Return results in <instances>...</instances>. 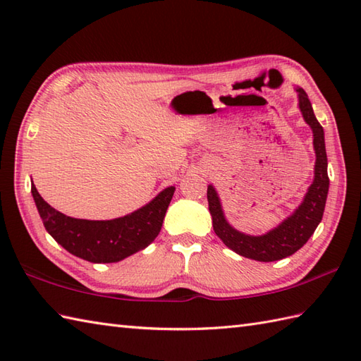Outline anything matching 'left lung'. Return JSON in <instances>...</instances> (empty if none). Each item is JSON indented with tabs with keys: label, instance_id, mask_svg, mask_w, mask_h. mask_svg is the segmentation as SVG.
<instances>
[{
	"label": "left lung",
	"instance_id": "left-lung-1",
	"mask_svg": "<svg viewBox=\"0 0 361 361\" xmlns=\"http://www.w3.org/2000/svg\"><path fill=\"white\" fill-rule=\"evenodd\" d=\"M299 97V109L304 121L310 126L313 132V147H315V178L305 194L302 203L298 209L287 217L282 224L264 235H248L237 231L228 224L219 195L211 185L208 186V203L212 216L214 231L220 237L228 248L235 251L243 257L255 259L259 262H273L288 257L307 243L310 235L315 233L324 214L326 198L329 192L327 176V155L324 144V130L313 113L307 93L302 88H296Z\"/></svg>",
	"mask_w": 361,
	"mask_h": 361
}]
</instances>
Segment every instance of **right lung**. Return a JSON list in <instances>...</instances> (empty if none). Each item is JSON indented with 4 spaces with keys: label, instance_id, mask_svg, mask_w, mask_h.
<instances>
[{
    "label": "right lung",
    "instance_id": "1",
    "mask_svg": "<svg viewBox=\"0 0 361 361\" xmlns=\"http://www.w3.org/2000/svg\"><path fill=\"white\" fill-rule=\"evenodd\" d=\"M30 192L46 231L57 243L71 255L85 259L88 262L109 264L119 262L149 247L155 240L163 226L175 188H166L141 209L113 220L68 217L46 203L34 185L30 188Z\"/></svg>",
    "mask_w": 361,
    "mask_h": 361
}]
</instances>
